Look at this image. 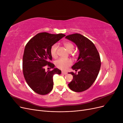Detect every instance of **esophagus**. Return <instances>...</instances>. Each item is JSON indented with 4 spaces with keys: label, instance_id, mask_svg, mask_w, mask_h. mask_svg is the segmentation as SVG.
<instances>
[{
    "label": "esophagus",
    "instance_id": "obj_1",
    "mask_svg": "<svg viewBox=\"0 0 123 123\" xmlns=\"http://www.w3.org/2000/svg\"><path fill=\"white\" fill-rule=\"evenodd\" d=\"M62 74H67V72H66V71H62Z\"/></svg>",
    "mask_w": 123,
    "mask_h": 123
}]
</instances>
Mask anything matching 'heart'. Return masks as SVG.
I'll use <instances>...</instances> for the list:
<instances>
[{
    "mask_svg": "<svg viewBox=\"0 0 123 123\" xmlns=\"http://www.w3.org/2000/svg\"><path fill=\"white\" fill-rule=\"evenodd\" d=\"M64 44L66 47V49L69 52H72L74 49L73 44L70 42H66L64 43ZM57 45L56 44H54L51 47L50 49V54L52 57L54 58H56L57 56ZM72 61L71 59L68 58H61L58 59V60L55 61V65L57 68L60 69L62 70H67L69 67L72 65Z\"/></svg>",
    "mask_w": 123,
    "mask_h": 123,
    "instance_id": "1",
    "label": "heart"
}]
</instances>
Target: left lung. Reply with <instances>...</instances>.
Masks as SVG:
<instances>
[{
  "instance_id": "1",
  "label": "left lung",
  "mask_w": 123,
  "mask_h": 123,
  "mask_svg": "<svg viewBox=\"0 0 123 123\" xmlns=\"http://www.w3.org/2000/svg\"><path fill=\"white\" fill-rule=\"evenodd\" d=\"M65 38L75 43L80 52L77 62L72 69L80 71L77 74L68 73L73 75L68 86L75 92L85 91L91 86L98 77L101 65L99 54L94 43L82 35L76 33Z\"/></svg>"
}]
</instances>
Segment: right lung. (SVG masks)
I'll return each mask as SVG.
<instances>
[{"label": "right lung", "instance_id": "right-lung-1", "mask_svg": "<svg viewBox=\"0 0 123 123\" xmlns=\"http://www.w3.org/2000/svg\"><path fill=\"white\" fill-rule=\"evenodd\" d=\"M65 36L64 34L40 33L26 44L23 56V73L29 86L37 93L40 95L49 93L53 88V75L61 73V71L54 68L55 65L50 62L52 58L50 49ZM46 65L53 70L46 72Z\"/></svg>", "mask_w": 123, "mask_h": 123}]
</instances>
